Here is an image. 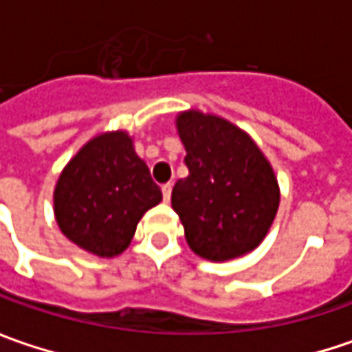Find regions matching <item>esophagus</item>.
Masks as SVG:
<instances>
[{
	"instance_id": "obj_1",
	"label": "esophagus",
	"mask_w": 352,
	"mask_h": 352,
	"mask_svg": "<svg viewBox=\"0 0 352 352\" xmlns=\"http://www.w3.org/2000/svg\"><path fill=\"white\" fill-rule=\"evenodd\" d=\"M170 196H172V184H164L162 186V197H164V201H170Z\"/></svg>"
}]
</instances>
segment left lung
Masks as SVG:
<instances>
[{
	"instance_id": "8db88e82",
	"label": "left lung",
	"mask_w": 352,
	"mask_h": 352,
	"mask_svg": "<svg viewBox=\"0 0 352 352\" xmlns=\"http://www.w3.org/2000/svg\"><path fill=\"white\" fill-rule=\"evenodd\" d=\"M188 178L172 190V208L190 249L229 261L261 245L280 204L270 162L247 133L221 117L186 111L176 119Z\"/></svg>"
}]
</instances>
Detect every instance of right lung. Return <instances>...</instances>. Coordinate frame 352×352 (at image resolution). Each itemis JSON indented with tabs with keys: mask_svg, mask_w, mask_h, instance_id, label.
I'll list each match as a JSON object with an SVG mask.
<instances>
[{
	"mask_svg": "<svg viewBox=\"0 0 352 352\" xmlns=\"http://www.w3.org/2000/svg\"><path fill=\"white\" fill-rule=\"evenodd\" d=\"M162 192L137 156L127 133H105L82 146L62 170L54 215L64 235L98 256L127 249L144 211Z\"/></svg>",
	"mask_w": 352,
	"mask_h": 352,
	"instance_id": "obj_1",
	"label": "right lung"
}]
</instances>
